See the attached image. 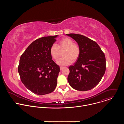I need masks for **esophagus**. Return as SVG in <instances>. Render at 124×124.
Here are the masks:
<instances>
[{
    "mask_svg": "<svg viewBox=\"0 0 124 124\" xmlns=\"http://www.w3.org/2000/svg\"><path fill=\"white\" fill-rule=\"evenodd\" d=\"M63 68H64V67H62V66L60 67V70H62Z\"/></svg>",
    "mask_w": 124,
    "mask_h": 124,
    "instance_id": "1",
    "label": "esophagus"
}]
</instances>
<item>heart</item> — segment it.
<instances>
[{
    "instance_id": "obj_1",
    "label": "heart",
    "mask_w": 124,
    "mask_h": 124,
    "mask_svg": "<svg viewBox=\"0 0 124 124\" xmlns=\"http://www.w3.org/2000/svg\"><path fill=\"white\" fill-rule=\"evenodd\" d=\"M63 56L64 57L59 59L57 64L59 65H68L72 62H75L78 58L80 54V48L78 45L74 43V41L69 38H63L59 42L58 46L53 44L49 50L51 57L55 60L58 59L59 51L64 50Z\"/></svg>"
}]
</instances>
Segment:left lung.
Segmentation results:
<instances>
[{
  "label": "left lung",
  "mask_w": 124,
  "mask_h": 124,
  "mask_svg": "<svg viewBox=\"0 0 124 124\" xmlns=\"http://www.w3.org/2000/svg\"><path fill=\"white\" fill-rule=\"evenodd\" d=\"M80 48V55L74 65L69 66V84L81 91L92 89L101 80L106 69L105 57L98 44L83 35L67 34Z\"/></svg>",
  "instance_id": "left-lung-1"
}]
</instances>
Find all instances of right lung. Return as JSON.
<instances>
[{"mask_svg": "<svg viewBox=\"0 0 124 124\" xmlns=\"http://www.w3.org/2000/svg\"><path fill=\"white\" fill-rule=\"evenodd\" d=\"M57 35L44 37L33 42L22 54L18 72L28 90L38 95L54 91L57 85L60 67L52 60L49 50Z\"/></svg>", "mask_w": 124, "mask_h": 124, "instance_id": "obj_1", "label": "right lung"}]
</instances>
